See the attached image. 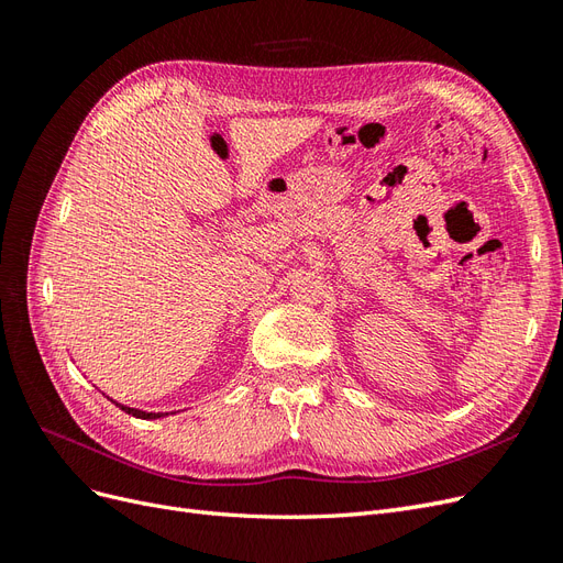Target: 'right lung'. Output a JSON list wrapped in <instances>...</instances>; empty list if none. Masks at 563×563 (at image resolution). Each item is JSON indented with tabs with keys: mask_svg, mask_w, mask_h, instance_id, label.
Segmentation results:
<instances>
[{
	"mask_svg": "<svg viewBox=\"0 0 563 563\" xmlns=\"http://www.w3.org/2000/svg\"><path fill=\"white\" fill-rule=\"evenodd\" d=\"M117 404V401H114ZM122 411H126L129 416H135V418H143V420H150V418H164L168 413L164 411H141V408H131V406H124V404H117Z\"/></svg>",
	"mask_w": 563,
	"mask_h": 563,
	"instance_id": "1",
	"label": "right lung"
}]
</instances>
